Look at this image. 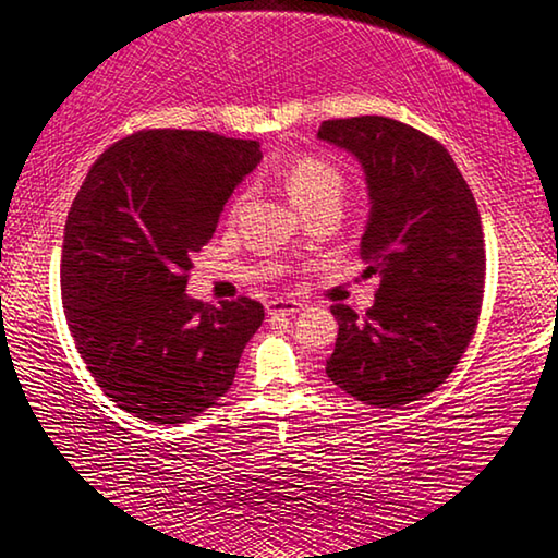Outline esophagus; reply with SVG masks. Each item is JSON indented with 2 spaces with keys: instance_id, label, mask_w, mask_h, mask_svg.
Segmentation results:
<instances>
[{
  "instance_id": "34e87169",
  "label": "esophagus",
  "mask_w": 558,
  "mask_h": 558,
  "mask_svg": "<svg viewBox=\"0 0 558 558\" xmlns=\"http://www.w3.org/2000/svg\"><path fill=\"white\" fill-rule=\"evenodd\" d=\"M300 310H302V302H298V300L276 298L268 302V315H298Z\"/></svg>"
}]
</instances>
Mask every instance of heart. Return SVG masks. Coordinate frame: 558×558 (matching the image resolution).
<instances>
[{
  "label": "heart",
  "mask_w": 558,
  "mask_h": 558,
  "mask_svg": "<svg viewBox=\"0 0 558 558\" xmlns=\"http://www.w3.org/2000/svg\"><path fill=\"white\" fill-rule=\"evenodd\" d=\"M282 184H286L290 199L295 202L300 209H307L317 202L327 199V196H342L344 189V177L339 172V167L335 162H329L323 155H302L298 159L282 169ZM245 196L248 194H239L231 206V214L241 211V206L245 204Z\"/></svg>",
  "instance_id": "obj_1"
}]
</instances>
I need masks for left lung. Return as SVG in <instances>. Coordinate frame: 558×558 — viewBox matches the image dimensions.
<instances>
[{"label": "left lung", "mask_w": 558, "mask_h": 558, "mask_svg": "<svg viewBox=\"0 0 558 558\" xmlns=\"http://www.w3.org/2000/svg\"><path fill=\"white\" fill-rule=\"evenodd\" d=\"M317 137L364 169V276L381 278L366 315L332 307L339 332L327 376L366 405L401 409L448 379L477 329L485 233L475 196L448 149L405 122L325 120Z\"/></svg>", "instance_id": "left-lung-1"}]
</instances>
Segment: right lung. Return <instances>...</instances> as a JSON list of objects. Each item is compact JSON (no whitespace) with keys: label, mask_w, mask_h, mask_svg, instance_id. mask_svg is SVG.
Listing matches in <instances>:
<instances>
[{"label":"right lung","mask_w":558,"mask_h":558,"mask_svg":"<svg viewBox=\"0 0 558 558\" xmlns=\"http://www.w3.org/2000/svg\"><path fill=\"white\" fill-rule=\"evenodd\" d=\"M258 162L256 140L140 130L88 169L65 221L61 295L75 349L122 411L174 426L231 389L263 305L214 307L184 290L192 256Z\"/></svg>","instance_id":"add662e5"}]
</instances>
